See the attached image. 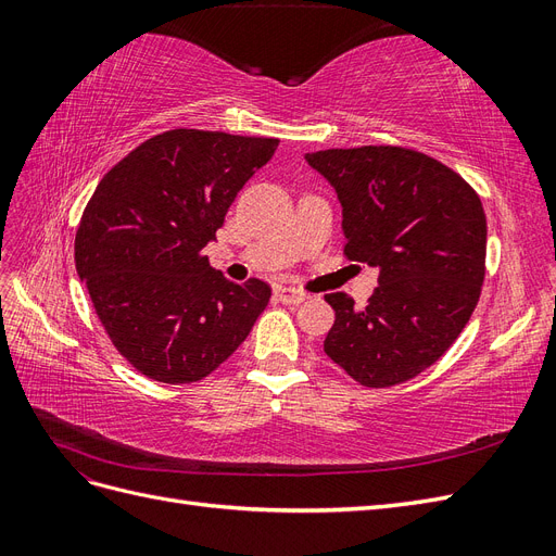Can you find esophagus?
Wrapping results in <instances>:
<instances>
[{"instance_id":"esophagus-1","label":"esophagus","mask_w":556,"mask_h":556,"mask_svg":"<svg viewBox=\"0 0 556 556\" xmlns=\"http://www.w3.org/2000/svg\"><path fill=\"white\" fill-rule=\"evenodd\" d=\"M274 294L278 301H282V304H290V306H296V304H301V301L308 299L306 292H301L296 288H288V285H278Z\"/></svg>"}]
</instances>
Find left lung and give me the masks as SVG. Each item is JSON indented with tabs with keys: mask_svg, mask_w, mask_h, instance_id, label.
Returning <instances> with one entry per match:
<instances>
[{
	"mask_svg": "<svg viewBox=\"0 0 556 556\" xmlns=\"http://www.w3.org/2000/svg\"><path fill=\"white\" fill-rule=\"evenodd\" d=\"M343 208L348 260L378 268L366 308L345 292L327 357L364 387H392L439 362L476 311L486 217L473 188L445 164L399 146L306 153Z\"/></svg>",
	"mask_w": 556,
	"mask_h": 556,
	"instance_id": "left-lung-1",
	"label": "left lung"
}]
</instances>
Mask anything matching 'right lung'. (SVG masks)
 <instances>
[{"instance_id":"right-lung-1","label":"right lung","mask_w":556,"mask_h":556,"mask_svg":"<svg viewBox=\"0 0 556 556\" xmlns=\"http://www.w3.org/2000/svg\"><path fill=\"white\" fill-rule=\"evenodd\" d=\"M276 146L169 129L99 180L76 231V271L109 339L143 376L166 384L206 378L266 308L264 280H227L204 248Z\"/></svg>"}]
</instances>
